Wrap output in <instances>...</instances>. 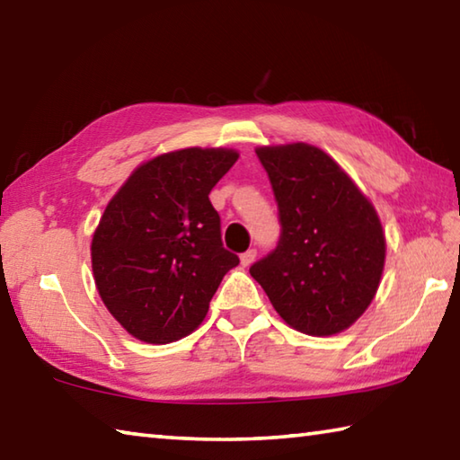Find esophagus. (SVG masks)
Returning a JSON list of instances; mask_svg holds the SVG:
<instances>
[{
  "label": "esophagus",
  "mask_w": 460,
  "mask_h": 460,
  "mask_svg": "<svg viewBox=\"0 0 460 460\" xmlns=\"http://www.w3.org/2000/svg\"><path fill=\"white\" fill-rule=\"evenodd\" d=\"M255 257H257V249H247L245 253H241V265L243 267L252 265L255 261Z\"/></svg>",
  "instance_id": "34e87169"
}]
</instances>
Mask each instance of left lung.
Returning a JSON list of instances; mask_svg holds the SVG:
<instances>
[{"label": "left lung", "mask_w": 460, "mask_h": 460, "mask_svg": "<svg viewBox=\"0 0 460 460\" xmlns=\"http://www.w3.org/2000/svg\"><path fill=\"white\" fill-rule=\"evenodd\" d=\"M279 211L278 247L249 273L283 320L310 336L352 325L380 286L386 239L340 164L305 143L255 150Z\"/></svg>", "instance_id": "left-lung-1"}]
</instances>
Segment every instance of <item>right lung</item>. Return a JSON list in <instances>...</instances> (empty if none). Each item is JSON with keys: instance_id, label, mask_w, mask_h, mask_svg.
<instances>
[{"instance_id": "right-lung-1", "label": "right lung", "mask_w": 460, "mask_h": 460, "mask_svg": "<svg viewBox=\"0 0 460 460\" xmlns=\"http://www.w3.org/2000/svg\"><path fill=\"white\" fill-rule=\"evenodd\" d=\"M237 158L229 148L161 155L108 203L92 237V271L108 312L135 338L169 344L189 336L223 275L239 265L208 201Z\"/></svg>"}]
</instances>
